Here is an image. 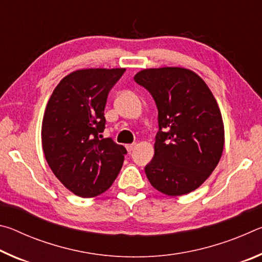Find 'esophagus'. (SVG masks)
Wrapping results in <instances>:
<instances>
[{"label":"esophagus","instance_id":"obj_1","mask_svg":"<svg viewBox=\"0 0 262 262\" xmlns=\"http://www.w3.org/2000/svg\"><path fill=\"white\" fill-rule=\"evenodd\" d=\"M136 148V143H133V144H127L126 145V149H127V151L128 152H132L133 150H134Z\"/></svg>","mask_w":262,"mask_h":262}]
</instances>
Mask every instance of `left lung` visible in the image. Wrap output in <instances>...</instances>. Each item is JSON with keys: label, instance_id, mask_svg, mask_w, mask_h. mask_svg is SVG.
<instances>
[{"label": "left lung", "instance_id": "1", "mask_svg": "<svg viewBox=\"0 0 262 262\" xmlns=\"http://www.w3.org/2000/svg\"><path fill=\"white\" fill-rule=\"evenodd\" d=\"M135 82L151 94L158 110L155 155L144 171L155 188L170 196L205 183L224 148V125L214 95L186 68L143 69Z\"/></svg>", "mask_w": 262, "mask_h": 262}]
</instances>
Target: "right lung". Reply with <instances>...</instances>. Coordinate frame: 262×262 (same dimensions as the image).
Listing matches in <instances>:
<instances>
[{"mask_svg":"<svg viewBox=\"0 0 262 262\" xmlns=\"http://www.w3.org/2000/svg\"><path fill=\"white\" fill-rule=\"evenodd\" d=\"M125 68H90L70 73L53 91L43 113L41 142L51 170L66 188L94 198L112 186L120 172L123 145L99 139L111 89Z\"/></svg>","mask_w":262,"mask_h":262,"instance_id":"right-lung-1","label":"right lung"}]
</instances>
